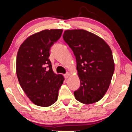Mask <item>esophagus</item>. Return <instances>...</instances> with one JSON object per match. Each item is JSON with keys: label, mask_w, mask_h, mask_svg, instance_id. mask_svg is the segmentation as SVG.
Returning a JSON list of instances; mask_svg holds the SVG:
<instances>
[{"label": "esophagus", "mask_w": 132, "mask_h": 132, "mask_svg": "<svg viewBox=\"0 0 132 132\" xmlns=\"http://www.w3.org/2000/svg\"><path fill=\"white\" fill-rule=\"evenodd\" d=\"M69 76H70V74H69V73H67L66 74H65L64 75V77L65 79H67V78H68V77H69Z\"/></svg>", "instance_id": "obj_1"}]
</instances>
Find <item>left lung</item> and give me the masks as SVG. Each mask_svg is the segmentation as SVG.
Listing matches in <instances>:
<instances>
[{
  "mask_svg": "<svg viewBox=\"0 0 132 132\" xmlns=\"http://www.w3.org/2000/svg\"><path fill=\"white\" fill-rule=\"evenodd\" d=\"M63 38L76 56L80 86L74 92L84 104L97 102L105 94L115 70L112 53L102 38L84 29L67 30Z\"/></svg>",
  "mask_w": 132,
  "mask_h": 132,
  "instance_id": "obj_1",
  "label": "left lung"
}]
</instances>
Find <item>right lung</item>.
I'll use <instances>...</instances> for the list:
<instances>
[{
    "mask_svg": "<svg viewBox=\"0 0 132 132\" xmlns=\"http://www.w3.org/2000/svg\"><path fill=\"white\" fill-rule=\"evenodd\" d=\"M62 29L44 30L29 37L20 47L16 73L21 88L36 105L48 107L56 102L64 80L54 73L48 57L50 49L61 37Z\"/></svg>",
    "mask_w": 132,
    "mask_h": 132,
    "instance_id": "add662e5",
    "label": "right lung"
}]
</instances>
